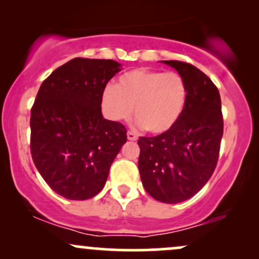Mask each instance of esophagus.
I'll return each instance as SVG.
<instances>
[{
	"label": "esophagus",
	"instance_id": "esophagus-1",
	"mask_svg": "<svg viewBox=\"0 0 259 259\" xmlns=\"http://www.w3.org/2000/svg\"><path fill=\"white\" fill-rule=\"evenodd\" d=\"M126 136H127V140H130V141H136V140H138V135L133 132H127Z\"/></svg>",
	"mask_w": 259,
	"mask_h": 259
}]
</instances>
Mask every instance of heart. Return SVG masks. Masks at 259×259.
Masks as SVG:
<instances>
[{
	"mask_svg": "<svg viewBox=\"0 0 259 259\" xmlns=\"http://www.w3.org/2000/svg\"><path fill=\"white\" fill-rule=\"evenodd\" d=\"M187 92L180 74L140 68L123 74L115 85H107L101 102L109 120H127L135 112L139 125L148 133L164 134L185 111Z\"/></svg>",
	"mask_w": 259,
	"mask_h": 259,
	"instance_id": "obj_1",
	"label": "heart"
}]
</instances>
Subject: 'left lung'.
<instances>
[{
    "mask_svg": "<svg viewBox=\"0 0 259 259\" xmlns=\"http://www.w3.org/2000/svg\"><path fill=\"white\" fill-rule=\"evenodd\" d=\"M163 63L186 81V107L173 129L139 139V170L154 200L179 203L197 194L214 171L223 138L222 101L217 86L198 68L180 61Z\"/></svg>",
    "mask_w": 259,
    "mask_h": 259,
    "instance_id": "obj_1",
    "label": "left lung"
}]
</instances>
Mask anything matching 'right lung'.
Segmentation results:
<instances>
[{
	"mask_svg": "<svg viewBox=\"0 0 259 259\" xmlns=\"http://www.w3.org/2000/svg\"><path fill=\"white\" fill-rule=\"evenodd\" d=\"M120 70L112 59L74 58L37 92L30 117L32 160L53 191L68 200L99 194L126 142L125 126L101 112L107 82Z\"/></svg>",
	"mask_w": 259,
	"mask_h": 259,
	"instance_id": "obj_1",
	"label": "right lung"
}]
</instances>
